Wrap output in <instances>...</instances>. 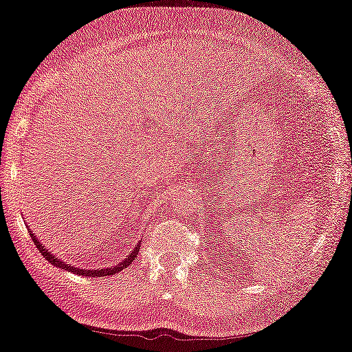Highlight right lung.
Returning a JSON list of instances; mask_svg holds the SVG:
<instances>
[{
	"label": "right lung",
	"instance_id": "add662e5",
	"mask_svg": "<svg viewBox=\"0 0 352 352\" xmlns=\"http://www.w3.org/2000/svg\"><path fill=\"white\" fill-rule=\"evenodd\" d=\"M28 230H30V234H31V239H33V242H34V245L38 246V250L41 251L42 253V256H44V258L50 262V264H54V265H56V267H60V269H63V270H66V272H72V274H77V275H83V276H112V275H115V274H118V272H122L123 269H126V267H128L131 262H133L135 258H138V253H139V250H140V246H139V243L135 245V248L131 251V253L126 256V258L122 261V262H118L117 265H110V267H106V269H96V270H87V269H82V267H74V265H69V264H65V262H63L61 259H58L56 258V256L52 253L50 250H47L44 245H42V242L41 240H38V237H36V235L31 232V229L28 228Z\"/></svg>",
	"mask_w": 352,
	"mask_h": 352
}]
</instances>
